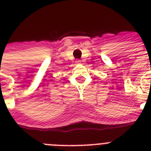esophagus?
I'll use <instances>...</instances> for the list:
<instances>
[{"mask_svg":"<svg viewBox=\"0 0 151 151\" xmlns=\"http://www.w3.org/2000/svg\"><path fill=\"white\" fill-rule=\"evenodd\" d=\"M76 63L77 64H80L81 63V60H77L76 61Z\"/></svg>","mask_w":151,"mask_h":151,"instance_id":"obj_1","label":"esophagus"}]
</instances>
